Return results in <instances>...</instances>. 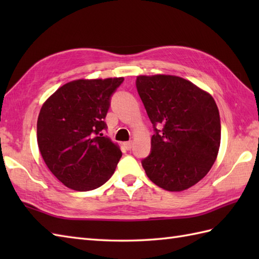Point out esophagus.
Instances as JSON below:
<instances>
[{
  "label": "esophagus",
  "instance_id": "34e87169",
  "mask_svg": "<svg viewBox=\"0 0 259 259\" xmlns=\"http://www.w3.org/2000/svg\"><path fill=\"white\" fill-rule=\"evenodd\" d=\"M123 146H124V148H125L126 150H130L131 148H133V146H134V142L133 141H126V142H124Z\"/></svg>",
  "mask_w": 259,
  "mask_h": 259
}]
</instances>
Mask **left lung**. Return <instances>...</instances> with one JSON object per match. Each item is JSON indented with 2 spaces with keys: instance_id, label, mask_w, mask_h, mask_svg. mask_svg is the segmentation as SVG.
<instances>
[{
  "instance_id": "obj_1",
  "label": "left lung",
  "mask_w": 259,
  "mask_h": 259,
  "mask_svg": "<svg viewBox=\"0 0 259 259\" xmlns=\"http://www.w3.org/2000/svg\"><path fill=\"white\" fill-rule=\"evenodd\" d=\"M136 84L156 131L151 153L142 160L148 178L168 191L190 188L218 156L222 129L216 102L177 75H138Z\"/></svg>"
}]
</instances>
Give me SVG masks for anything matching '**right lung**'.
I'll list each match as a JSON object with an SVG mask.
<instances>
[{
	"label": "right lung",
	"instance_id": "1",
	"mask_svg": "<svg viewBox=\"0 0 259 259\" xmlns=\"http://www.w3.org/2000/svg\"><path fill=\"white\" fill-rule=\"evenodd\" d=\"M122 81V76L73 80L43 103L36 123L38 150L70 189H96L114 172L122 152L102 131L110 97Z\"/></svg>",
	"mask_w": 259,
	"mask_h": 259
}]
</instances>
